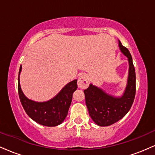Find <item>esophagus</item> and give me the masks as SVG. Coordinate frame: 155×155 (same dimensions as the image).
Wrapping results in <instances>:
<instances>
[{"label": "esophagus", "mask_w": 155, "mask_h": 155, "mask_svg": "<svg viewBox=\"0 0 155 155\" xmlns=\"http://www.w3.org/2000/svg\"><path fill=\"white\" fill-rule=\"evenodd\" d=\"M77 84L80 89H86L89 85L88 77L84 74H82L79 77L77 81Z\"/></svg>", "instance_id": "34e87169"}]
</instances>
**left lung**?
Segmentation results:
<instances>
[{"label":"left lung","instance_id":"8db88e82","mask_svg":"<svg viewBox=\"0 0 155 155\" xmlns=\"http://www.w3.org/2000/svg\"><path fill=\"white\" fill-rule=\"evenodd\" d=\"M118 43L120 51L127 57L129 64L127 84L122 95H113L92 84L84 90L89 114L101 127L109 126L123 118L130 109L136 95V72L132 57L120 40Z\"/></svg>","mask_w":155,"mask_h":155}]
</instances>
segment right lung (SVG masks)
Masks as SVG:
<instances>
[{"label":"right lung","instance_id":"obj_1","mask_svg":"<svg viewBox=\"0 0 155 155\" xmlns=\"http://www.w3.org/2000/svg\"><path fill=\"white\" fill-rule=\"evenodd\" d=\"M22 65L18 76V92L19 99L25 111L31 119L37 123L47 127H55L65 120L72 101V96L77 89V79L65 84L52 98L44 102H38L29 99L25 95L20 85Z\"/></svg>","mask_w":155,"mask_h":155}]
</instances>
